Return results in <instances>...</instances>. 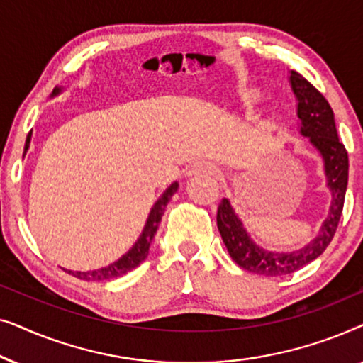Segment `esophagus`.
Listing matches in <instances>:
<instances>
[{
	"instance_id": "34e87169",
	"label": "esophagus",
	"mask_w": 363,
	"mask_h": 363,
	"mask_svg": "<svg viewBox=\"0 0 363 363\" xmlns=\"http://www.w3.org/2000/svg\"><path fill=\"white\" fill-rule=\"evenodd\" d=\"M188 175L190 177H218L220 175V170H218V167L213 165L211 162H196L195 165H191L190 170H188Z\"/></svg>"
}]
</instances>
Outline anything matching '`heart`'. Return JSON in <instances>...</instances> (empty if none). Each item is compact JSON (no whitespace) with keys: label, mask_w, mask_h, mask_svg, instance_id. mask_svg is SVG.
<instances>
[{"label":"heart","mask_w":363,"mask_h":363,"mask_svg":"<svg viewBox=\"0 0 363 363\" xmlns=\"http://www.w3.org/2000/svg\"><path fill=\"white\" fill-rule=\"evenodd\" d=\"M257 101H259V94L252 92V94H250V96L245 97V106L246 107H252Z\"/></svg>","instance_id":"1"}]
</instances>
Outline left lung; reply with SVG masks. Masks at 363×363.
<instances>
[{
    "label": "left lung",
    "mask_w": 363,
    "mask_h": 363,
    "mask_svg": "<svg viewBox=\"0 0 363 363\" xmlns=\"http://www.w3.org/2000/svg\"><path fill=\"white\" fill-rule=\"evenodd\" d=\"M289 81L297 99V117L301 121L299 132L304 137H309V142L324 158L327 186L332 193L330 211L322 223L319 235L297 251H266L251 240L228 198H223L216 215L218 230L233 261L242 269L267 277L291 274L325 251L339 226L349 182V155L337 135L334 112L329 102L296 71H291Z\"/></svg>",
    "instance_id": "left-lung-1"
}]
</instances>
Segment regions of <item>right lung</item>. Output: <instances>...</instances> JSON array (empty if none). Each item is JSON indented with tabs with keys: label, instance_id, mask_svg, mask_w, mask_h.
Masks as SVG:
<instances>
[{
	"label": "right lung",
	"instance_id": "obj_1",
	"mask_svg": "<svg viewBox=\"0 0 363 363\" xmlns=\"http://www.w3.org/2000/svg\"><path fill=\"white\" fill-rule=\"evenodd\" d=\"M59 92H61V87H56L52 91V96H57ZM29 142H31V132H29L26 137V143H24V153L28 152ZM177 190H178V183L175 182V183H172V185L168 186L165 191H163V195L158 198L157 203L150 210V215H148V220L145 223V228H143L140 238H138L135 245L132 246V250H128V252H125L121 259L112 262V264H108L106 267H101V269H96V271H76L74 272V271L66 269V272L79 277V279H84V281H106V279H112V277L127 274L128 271H132L133 267H137L148 256V250H150L152 240H153V236H155L158 225H160V221H162L165 206L168 205V201H170V198L175 195Z\"/></svg>",
	"mask_w": 363,
	"mask_h": 363
}]
</instances>
